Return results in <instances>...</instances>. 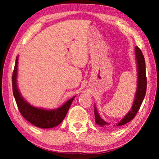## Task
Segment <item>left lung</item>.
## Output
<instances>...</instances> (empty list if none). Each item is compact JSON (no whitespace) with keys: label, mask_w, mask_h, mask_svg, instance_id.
<instances>
[{"label":"left lung","mask_w":159,"mask_h":159,"mask_svg":"<svg viewBox=\"0 0 159 159\" xmlns=\"http://www.w3.org/2000/svg\"><path fill=\"white\" fill-rule=\"evenodd\" d=\"M135 55L138 63V88L134 97V101L132 109L129 111L125 116L120 120L116 125L117 126L123 125L130 122L135 116L137 113L139 111L140 106L143 102L147 91V76H146V66H145V60L143 54L141 50L136 46L135 47ZM95 122L98 125L100 126L109 125V123L104 121L102 118L99 116L96 107H95Z\"/></svg>","instance_id":"1"}]
</instances>
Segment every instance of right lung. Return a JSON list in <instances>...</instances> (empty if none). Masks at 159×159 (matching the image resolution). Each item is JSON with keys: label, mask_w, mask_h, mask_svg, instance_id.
Segmentation results:
<instances>
[{"label": "right lung", "mask_w": 159, "mask_h": 159, "mask_svg": "<svg viewBox=\"0 0 159 159\" xmlns=\"http://www.w3.org/2000/svg\"><path fill=\"white\" fill-rule=\"evenodd\" d=\"M17 64L18 57L16 58L12 83L13 95L20 114L31 124L41 128H50L60 124L65 118L75 97L65 102L60 108L53 110L39 109L30 105L23 99L19 92L17 85Z\"/></svg>", "instance_id": "add662e5"}]
</instances>
